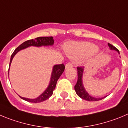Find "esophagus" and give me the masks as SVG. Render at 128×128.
I'll use <instances>...</instances> for the list:
<instances>
[{
  "label": "esophagus",
  "instance_id": "1",
  "mask_svg": "<svg viewBox=\"0 0 128 128\" xmlns=\"http://www.w3.org/2000/svg\"><path fill=\"white\" fill-rule=\"evenodd\" d=\"M72 66V63L71 62H68V63H67L66 64L65 67H66V68H71V67Z\"/></svg>",
  "mask_w": 128,
  "mask_h": 128
}]
</instances>
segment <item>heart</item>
Returning a JSON list of instances; mask_svg holds the SVG:
<instances>
[{"instance_id":"heart-1","label":"heart","mask_w":128,"mask_h":128,"mask_svg":"<svg viewBox=\"0 0 128 128\" xmlns=\"http://www.w3.org/2000/svg\"><path fill=\"white\" fill-rule=\"evenodd\" d=\"M64 52L70 58H81L94 54L97 46L88 42H70L64 47Z\"/></svg>"}]
</instances>
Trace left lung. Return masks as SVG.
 I'll use <instances>...</instances> for the list:
<instances>
[{
    "mask_svg": "<svg viewBox=\"0 0 128 128\" xmlns=\"http://www.w3.org/2000/svg\"><path fill=\"white\" fill-rule=\"evenodd\" d=\"M110 50H116L118 52V54H120L119 51L117 50V48L113 45H112L110 43H108ZM77 71H78V80H77L76 84L74 86V90H75L76 93L77 95L82 99L85 100H87L88 101H99V100H101L102 99L104 98L105 96L102 98H96L93 97L92 96L90 95L85 89V87L83 84V74H84V68L83 67H78L77 68Z\"/></svg>",
    "mask_w": 128,
    "mask_h": 128,
    "instance_id": "1",
    "label": "left lung"
}]
</instances>
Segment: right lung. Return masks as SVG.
I'll return each instance as SVG.
<instances>
[{
  "label": "right lung",
  "mask_w": 128,
  "mask_h": 128,
  "mask_svg": "<svg viewBox=\"0 0 128 128\" xmlns=\"http://www.w3.org/2000/svg\"><path fill=\"white\" fill-rule=\"evenodd\" d=\"M54 44V40L53 39V37H39L37 38L33 39V40H30L28 41H25L23 42L22 44H20L18 48L15 49L12 54L11 56V59H10V67H9V70H8V74L10 72V66H11V62L14 57L16 54L20 52V50H24L25 48H28L30 46H36V47H41V46H53ZM65 69V66L63 64H57V65L54 66L52 71L51 78H50V81L49 83L48 87L46 88L42 94L38 97L34 99H29L27 98H23L20 96V97L21 98L22 100H25L28 102H31V103H40L42 101H44L48 99L53 94V91L56 88V84H57V80L58 78L61 76Z\"/></svg>",
  "instance_id": "obj_1"
}]
</instances>
